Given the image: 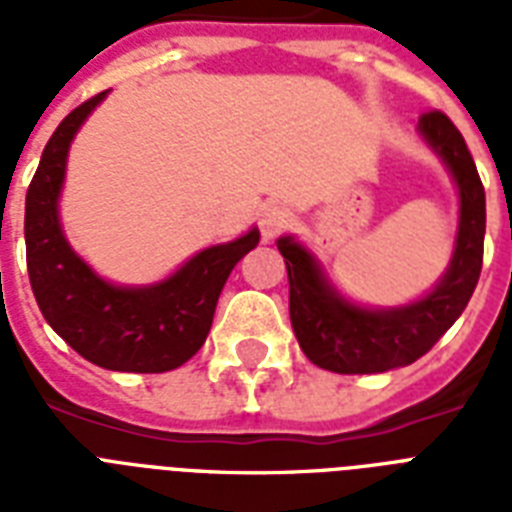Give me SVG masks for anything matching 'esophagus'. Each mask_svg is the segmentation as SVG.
<instances>
[{"mask_svg": "<svg viewBox=\"0 0 512 512\" xmlns=\"http://www.w3.org/2000/svg\"><path fill=\"white\" fill-rule=\"evenodd\" d=\"M292 225V212L281 204H271L265 207L263 217H260V231H263V239L271 241L276 239L279 233H284Z\"/></svg>", "mask_w": 512, "mask_h": 512, "instance_id": "obj_1", "label": "esophagus"}]
</instances>
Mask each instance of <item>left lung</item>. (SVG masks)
<instances>
[{"label":"left lung","mask_w":512,"mask_h":512,"mask_svg":"<svg viewBox=\"0 0 512 512\" xmlns=\"http://www.w3.org/2000/svg\"><path fill=\"white\" fill-rule=\"evenodd\" d=\"M420 135L452 170L460 188V231L449 271L428 297L406 308L369 311L337 297L316 260L289 236L279 239L289 276V319L313 364L337 374H374L425 356L460 319L484 265L486 196L465 138L444 111L420 116Z\"/></svg>","instance_id":"left-lung-1"}]
</instances>
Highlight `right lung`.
I'll return each mask as SVG.
<instances>
[{
    "mask_svg": "<svg viewBox=\"0 0 512 512\" xmlns=\"http://www.w3.org/2000/svg\"><path fill=\"white\" fill-rule=\"evenodd\" d=\"M100 92L58 124L26 193V265L36 305L82 358L114 372L159 374L183 366L204 345L217 297L233 265L257 247L260 233L209 247L162 284L114 287L68 247L58 223V196L68 146Z\"/></svg>",
    "mask_w": 512,
    "mask_h": 512,
    "instance_id": "add662e5",
    "label": "right lung"
}]
</instances>
